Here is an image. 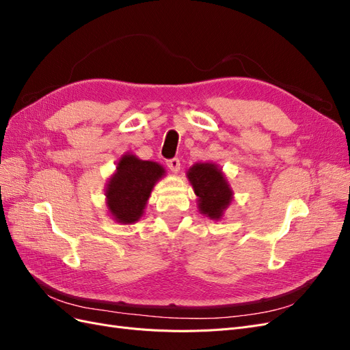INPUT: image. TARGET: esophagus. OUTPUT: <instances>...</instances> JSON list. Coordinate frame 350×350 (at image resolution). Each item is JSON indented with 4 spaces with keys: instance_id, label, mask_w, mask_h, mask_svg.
Returning <instances> with one entry per match:
<instances>
[{
    "instance_id": "esophagus-1",
    "label": "esophagus",
    "mask_w": 350,
    "mask_h": 350,
    "mask_svg": "<svg viewBox=\"0 0 350 350\" xmlns=\"http://www.w3.org/2000/svg\"><path fill=\"white\" fill-rule=\"evenodd\" d=\"M166 165H167V167L171 169L174 174H178L179 169H181V162H179V159H176V157L171 159V161H167Z\"/></svg>"
}]
</instances>
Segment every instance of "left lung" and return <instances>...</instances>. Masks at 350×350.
Returning a JSON list of instances; mask_svg holds the SVG:
<instances>
[{
	"label": "left lung",
	"mask_w": 350,
	"mask_h": 350,
	"mask_svg": "<svg viewBox=\"0 0 350 350\" xmlns=\"http://www.w3.org/2000/svg\"><path fill=\"white\" fill-rule=\"evenodd\" d=\"M187 178L197 196L200 213L211 220L224 217L234 200V189L221 167L213 162H200L188 169Z\"/></svg>",
	"instance_id": "1"
}]
</instances>
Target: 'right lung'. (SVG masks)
Returning <instances> with one entry per match:
<instances>
[{"mask_svg":"<svg viewBox=\"0 0 350 350\" xmlns=\"http://www.w3.org/2000/svg\"><path fill=\"white\" fill-rule=\"evenodd\" d=\"M165 175V167L157 162L143 161L133 153L122 154L105 188L109 216L121 225L135 224L143 216L156 183Z\"/></svg>","mask_w":350,"mask_h":350,"instance_id":"add662e5","label":"right lung"}]
</instances>
